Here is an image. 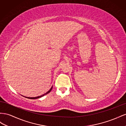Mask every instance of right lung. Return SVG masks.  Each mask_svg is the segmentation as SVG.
<instances>
[{
	"instance_id": "right-lung-1",
	"label": "right lung",
	"mask_w": 126,
	"mask_h": 126,
	"mask_svg": "<svg viewBox=\"0 0 126 126\" xmlns=\"http://www.w3.org/2000/svg\"><path fill=\"white\" fill-rule=\"evenodd\" d=\"M52 88H51V89L49 90L48 91V92H47L46 93H45V94H43V95H41V96H37V97H33V98H30V97H26V98H29V99H38V98H41V97H42V96H43L44 95H46V94H47V93H49L50 92H51V91L52 90Z\"/></svg>"
}]
</instances>
